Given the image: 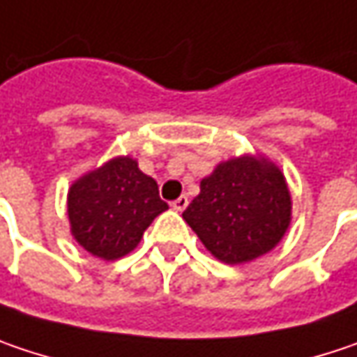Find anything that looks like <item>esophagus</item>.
I'll list each match as a JSON object with an SVG mask.
<instances>
[{
  "instance_id": "obj_1",
  "label": "esophagus",
  "mask_w": 357,
  "mask_h": 357,
  "mask_svg": "<svg viewBox=\"0 0 357 357\" xmlns=\"http://www.w3.org/2000/svg\"><path fill=\"white\" fill-rule=\"evenodd\" d=\"M188 204H190V199H188V196H179L176 202H172V208L176 210V212H183L185 208H188Z\"/></svg>"
}]
</instances>
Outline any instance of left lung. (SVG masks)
I'll return each instance as SVG.
<instances>
[{"label": "left lung", "mask_w": 357, "mask_h": 357, "mask_svg": "<svg viewBox=\"0 0 357 357\" xmlns=\"http://www.w3.org/2000/svg\"><path fill=\"white\" fill-rule=\"evenodd\" d=\"M181 216L214 259L242 264L271 252L283 241L293 202L275 161L244 153L220 161L202 179L199 194Z\"/></svg>", "instance_id": "left-lung-1"}]
</instances>
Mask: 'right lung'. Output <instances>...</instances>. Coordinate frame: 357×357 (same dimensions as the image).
<instances>
[{
  "label": "right lung",
  "instance_id": "1",
  "mask_svg": "<svg viewBox=\"0 0 357 357\" xmlns=\"http://www.w3.org/2000/svg\"><path fill=\"white\" fill-rule=\"evenodd\" d=\"M66 204L73 238L102 261L135 250L149 224L167 210L158 181L131 155H116L74 179Z\"/></svg>",
  "mask_w": 357,
  "mask_h": 357
}]
</instances>
